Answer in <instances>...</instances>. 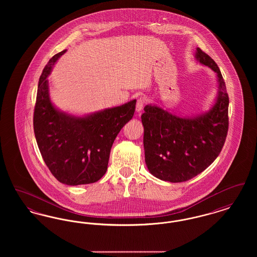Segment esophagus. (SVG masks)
Here are the masks:
<instances>
[{
	"mask_svg": "<svg viewBox=\"0 0 257 257\" xmlns=\"http://www.w3.org/2000/svg\"><path fill=\"white\" fill-rule=\"evenodd\" d=\"M145 103H146V100L144 98H139L137 100V105H136V111L138 113H140L143 109H144V106H145Z\"/></svg>",
	"mask_w": 257,
	"mask_h": 257,
	"instance_id": "1",
	"label": "esophagus"
}]
</instances>
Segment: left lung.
<instances>
[{"instance_id":"obj_1","label":"left lung","mask_w":257,"mask_h":257,"mask_svg":"<svg viewBox=\"0 0 257 257\" xmlns=\"http://www.w3.org/2000/svg\"><path fill=\"white\" fill-rule=\"evenodd\" d=\"M195 59L216 73L218 89L211 107L182 115L148 104L142 114L147 169L153 176L171 183L187 181L207 169L220 154L228 130L229 99L220 68L199 48Z\"/></svg>"}]
</instances>
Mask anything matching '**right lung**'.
<instances>
[{
    "mask_svg": "<svg viewBox=\"0 0 257 257\" xmlns=\"http://www.w3.org/2000/svg\"><path fill=\"white\" fill-rule=\"evenodd\" d=\"M65 52L55 55L39 78L34 113L36 140L46 166L61 183H94L107 171L110 148L132 119L136 99L84 115L60 110L50 97L48 77Z\"/></svg>",
    "mask_w": 257,
    "mask_h": 257,
    "instance_id": "add662e5",
    "label": "right lung"
}]
</instances>
